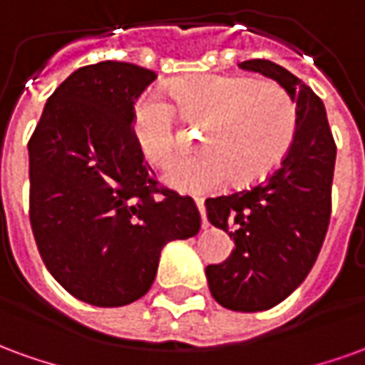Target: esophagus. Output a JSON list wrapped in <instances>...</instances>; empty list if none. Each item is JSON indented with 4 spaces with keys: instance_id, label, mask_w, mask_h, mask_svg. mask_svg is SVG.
Returning <instances> with one entry per match:
<instances>
[{
    "instance_id": "obj_1",
    "label": "esophagus",
    "mask_w": 365,
    "mask_h": 365,
    "mask_svg": "<svg viewBox=\"0 0 365 365\" xmlns=\"http://www.w3.org/2000/svg\"><path fill=\"white\" fill-rule=\"evenodd\" d=\"M195 205H197V209H199V215H201V227H203V229H207V227H209V222H207V219H205V203H203V199H195Z\"/></svg>"
}]
</instances>
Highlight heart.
I'll use <instances>...</instances> for the list:
<instances>
[{
	"mask_svg": "<svg viewBox=\"0 0 365 365\" xmlns=\"http://www.w3.org/2000/svg\"><path fill=\"white\" fill-rule=\"evenodd\" d=\"M168 93L185 119L211 120L205 154L178 158L164 170V182L182 193H211L229 178L232 185L258 182L282 164L297 133V103L275 82L201 74L175 80ZM133 128L152 164L178 150L174 109L156 97L136 103Z\"/></svg>",
	"mask_w": 365,
	"mask_h": 365,
	"instance_id": "1",
	"label": "heart"
}]
</instances>
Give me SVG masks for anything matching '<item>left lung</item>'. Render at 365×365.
Listing matches in <instances>:
<instances>
[{
    "mask_svg": "<svg viewBox=\"0 0 365 365\" xmlns=\"http://www.w3.org/2000/svg\"><path fill=\"white\" fill-rule=\"evenodd\" d=\"M283 86L297 103V133L287 156L250 190L205 201L207 219L235 240L222 264L207 266L215 301L230 311L272 309L303 283L321 252L330 221L336 144L321 97L269 60H246Z\"/></svg>",
    "mask_w": 365,
    "mask_h": 365,
    "instance_id": "obj_1",
    "label": "left lung"
}]
</instances>
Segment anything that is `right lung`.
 I'll list each match as a JSON object with an SVG mask.
<instances>
[{"mask_svg": "<svg viewBox=\"0 0 365 365\" xmlns=\"http://www.w3.org/2000/svg\"><path fill=\"white\" fill-rule=\"evenodd\" d=\"M152 70L105 60L70 74L29 140V217L38 252L76 299L123 307L150 289L160 252L195 237L193 199L160 187L136 143Z\"/></svg>", "mask_w": 365, "mask_h": 365, "instance_id": "add662e5", "label": "right lung"}]
</instances>
